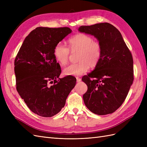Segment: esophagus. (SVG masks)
<instances>
[{
	"mask_svg": "<svg viewBox=\"0 0 147 147\" xmlns=\"http://www.w3.org/2000/svg\"><path fill=\"white\" fill-rule=\"evenodd\" d=\"M76 79H77V82H81V80H82V79L80 78V77H76Z\"/></svg>",
	"mask_w": 147,
	"mask_h": 147,
	"instance_id": "esophagus-1",
	"label": "esophagus"
}]
</instances>
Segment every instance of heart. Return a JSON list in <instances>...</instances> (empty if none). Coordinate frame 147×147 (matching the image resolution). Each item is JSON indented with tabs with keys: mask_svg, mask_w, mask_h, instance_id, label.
I'll list each match as a JSON object with an SVG mask.
<instances>
[{
	"mask_svg": "<svg viewBox=\"0 0 147 147\" xmlns=\"http://www.w3.org/2000/svg\"><path fill=\"white\" fill-rule=\"evenodd\" d=\"M69 48L63 43L56 45L53 50L56 61L61 66L67 63L70 51L72 53L78 51L77 64L67 66L63 70V74L66 76H78L87 72L90 68L94 67L99 64L102 55L101 43L90 35L79 33L70 37L68 40Z\"/></svg>",
	"mask_w": 147,
	"mask_h": 147,
	"instance_id": "b5f03b06",
	"label": "heart"
}]
</instances>
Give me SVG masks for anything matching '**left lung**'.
Masks as SVG:
<instances>
[{
	"label": "left lung",
	"mask_w": 147,
	"mask_h": 147,
	"mask_svg": "<svg viewBox=\"0 0 147 147\" xmlns=\"http://www.w3.org/2000/svg\"><path fill=\"white\" fill-rule=\"evenodd\" d=\"M78 30L94 35L102 47L99 64L82 77L88 86L84 104L96 115L112 113L124 102L134 80L131 53L119 31L110 23L82 26Z\"/></svg>",
	"instance_id": "left-lung-1"
}]
</instances>
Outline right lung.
Segmentation results:
<instances>
[{
  "instance_id": "obj_1",
  "label": "right lung",
  "mask_w": 147,
  "mask_h": 147,
  "mask_svg": "<svg viewBox=\"0 0 147 147\" xmlns=\"http://www.w3.org/2000/svg\"><path fill=\"white\" fill-rule=\"evenodd\" d=\"M69 28L38 27L26 37L15 59L16 90L29 109L43 117H51L63 108L76 78H60V65L53 50Z\"/></svg>"
}]
</instances>
